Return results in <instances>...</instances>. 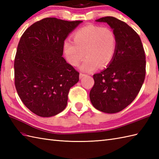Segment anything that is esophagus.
Returning <instances> with one entry per match:
<instances>
[{"label": "esophagus", "mask_w": 159, "mask_h": 159, "mask_svg": "<svg viewBox=\"0 0 159 159\" xmlns=\"http://www.w3.org/2000/svg\"><path fill=\"white\" fill-rule=\"evenodd\" d=\"M86 75L85 74H83V73H80V74H79V78L80 79H82V78L83 77V76H85Z\"/></svg>", "instance_id": "obj_1"}]
</instances>
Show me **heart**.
I'll list each match as a JSON object with an SVG mask.
<instances>
[{
    "label": "heart",
    "instance_id": "b5f03b06",
    "mask_svg": "<svg viewBox=\"0 0 159 159\" xmlns=\"http://www.w3.org/2000/svg\"><path fill=\"white\" fill-rule=\"evenodd\" d=\"M73 41L63 43V50L71 65L78 66L84 57L80 70L92 72L98 68L107 67L112 61L117 48V38L109 27L88 25L74 33Z\"/></svg>",
    "mask_w": 159,
    "mask_h": 159
}]
</instances>
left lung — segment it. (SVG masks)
Wrapping results in <instances>:
<instances>
[{"label":"left lung","mask_w":159,"mask_h":159,"mask_svg":"<svg viewBox=\"0 0 159 159\" xmlns=\"http://www.w3.org/2000/svg\"><path fill=\"white\" fill-rule=\"evenodd\" d=\"M107 22L117 38V48L107 69L93 74L89 97L96 109L107 113L122 111L135 99L146 76V55L140 37L126 22L111 16Z\"/></svg>","instance_id":"1"}]
</instances>
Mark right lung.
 Masks as SVG:
<instances>
[{"instance_id": "right-lung-1", "label": "right lung", "mask_w": 159, "mask_h": 159, "mask_svg": "<svg viewBox=\"0 0 159 159\" xmlns=\"http://www.w3.org/2000/svg\"><path fill=\"white\" fill-rule=\"evenodd\" d=\"M82 21L46 18L23 33L14 59V83L20 98L33 113L51 117L66 107L79 72L63 55L67 36Z\"/></svg>"}]
</instances>
